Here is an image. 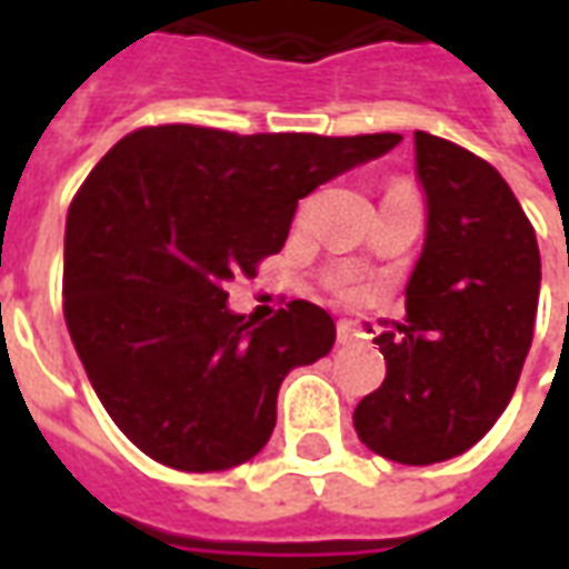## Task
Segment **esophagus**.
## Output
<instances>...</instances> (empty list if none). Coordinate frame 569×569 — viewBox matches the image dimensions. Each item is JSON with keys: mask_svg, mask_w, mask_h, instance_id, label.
<instances>
[{"mask_svg": "<svg viewBox=\"0 0 569 569\" xmlns=\"http://www.w3.org/2000/svg\"><path fill=\"white\" fill-rule=\"evenodd\" d=\"M338 341H341V345H357V341H359L357 326H353L350 320L338 322Z\"/></svg>", "mask_w": 569, "mask_h": 569, "instance_id": "esophagus-1", "label": "esophagus"}]
</instances>
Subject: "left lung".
<instances>
[{
	"mask_svg": "<svg viewBox=\"0 0 569 569\" xmlns=\"http://www.w3.org/2000/svg\"><path fill=\"white\" fill-rule=\"evenodd\" d=\"M427 240L406 286V322L375 341L387 378L353 411L359 441L429 466L469 451L515 393L533 341L539 247L512 188L488 161L415 133Z\"/></svg>",
	"mask_w": 569,
	"mask_h": 569,
	"instance_id": "8db88e82",
	"label": "left lung"
}]
</instances>
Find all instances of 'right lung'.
Returning a JSON list of instances; mask_svg holds the SVG:
<instances>
[{
    "label": "right lung",
    "instance_id": "obj_1",
    "mask_svg": "<svg viewBox=\"0 0 569 569\" xmlns=\"http://www.w3.org/2000/svg\"><path fill=\"white\" fill-rule=\"evenodd\" d=\"M399 142L161 124L100 158L69 203L63 317L142 453L222 472L268 445L280 383L332 350L335 322L298 298L256 326L228 310V283L283 249L298 200Z\"/></svg>",
    "mask_w": 569,
    "mask_h": 569
}]
</instances>
